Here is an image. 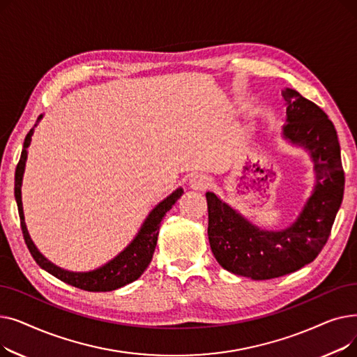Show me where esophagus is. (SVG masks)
Segmentation results:
<instances>
[{
	"label": "esophagus",
	"mask_w": 357,
	"mask_h": 357,
	"mask_svg": "<svg viewBox=\"0 0 357 357\" xmlns=\"http://www.w3.org/2000/svg\"><path fill=\"white\" fill-rule=\"evenodd\" d=\"M190 185H191V188H194V190H199V191L207 190L208 186L211 185V179L207 175L199 174V175H195V176L191 178Z\"/></svg>",
	"instance_id": "obj_1"
}]
</instances>
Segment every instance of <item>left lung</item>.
Masks as SVG:
<instances>
[{
    "label": "left lung",
    "mask_w": 357,
    "mask_h": 357,
    "mask_svg": "<svg viewBox=\"0 0 357 357\" xmlns=\"http://www.w3.org/2000/svg\"><path fill=\"white\" fill-rule=\"evenodd\" d=\"M284 137L310 150L317 183L303 213L282 231H264L213 192H207L208 238L218 264L231 273L256 280L301 269L323 250L344 192L340 143L326 112L287 88Z\"/></svg>",
    "instance_id": "obj_1"
}]
</instances>
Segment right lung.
Wrapping results in <instances>:
<instances>
[{"label":"right lung","instance_id":"right-lung-1","mask_svg":"<svg viewBox=\"0 0 357 357\" xmlns=\"http://www.w3.org/2000/svg\"><path fill=\"white\" fill-rule=\"evenodd\" d=\"M42 116H39L36 123H39ZM37 124H34L36 127ZM34 127L29 131L23 150H22V156L20 160L17 163L15 167V179H14V195L17 201V207H18V215H20V224H22V231L23 237L27 245L29 252L31 253L33 259L36 260V264L53 276L58 279L63 280V282L77 287L84 291L89 292H107V291H114L119 289L130 282H133L140 275L146 271L149 266L150 260L153 257L155 248H156V241H158V234H159V226L160 221L165 217V214L172 208V205L181 198L183 191L179 188L175 192H172L166 199H163L153 211L149 214L146 218L143 227L140 229L139 234L136 238L130 243L127 249H124L117 257L108 261L107 265L102 268H98L96 271L91 272H69L65 269H61L58 266H54L52 261H49L39 250L36 249L34 243L31 241L29 231L26 229V222H24V214H23V204H22V181H23V174H24V166H26V159H27V147L30 146L31 136Z\"/></svg>","mask_w":357,"mask_h":357}]
</instances>
